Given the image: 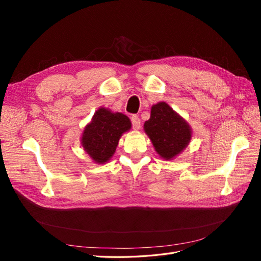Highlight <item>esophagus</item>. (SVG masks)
I'll return each mask as SVG.
<instances>
[{
	"mask_svg": "<svg viewBox=\"0 0 261 261\" xmlns=\"http://www.w3.org/2000/svg\"><path fill=\"white\" fill-rule=\"evenodd\" d=\"M130 121H132V128L134 130H138L140 128V118L137 115H132Z\"/></svg>",
	"mask_w": 261,
	"mask_h": 261,
	"instance_id": "34e87169",
	"label": "esophagus"
}]
</instances>
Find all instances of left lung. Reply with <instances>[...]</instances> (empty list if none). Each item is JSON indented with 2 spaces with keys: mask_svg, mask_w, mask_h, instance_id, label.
Listing matches in <instances>:
<instances>
[{
  "mask_svg": "<svg viewBox=\"0 0 261 261\" xmlns=\"http://www.w3.org/2000/svg\"><path fill=\"white\" fill-rule=\"evenodd\" d=\"M144 127L155 151L167 160L183 151L192 138L188 124L165 102L151 108V115Z\"/></svg>",
  "mask_w": 261,
  "mask_h": 261,
  "instance_id": "left-lung-1",
  "label": "left lung"
}]
</instances>
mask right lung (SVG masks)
<instances>
[{
  "label": "right lung",
  "mask_w": 261,
  "mask_h": 261,
  "mask_svg": "<svg viewBox=\"0 0 261 261\" xmlns=\"http://www.w3.org/2000/svg\"><path fill=\"white\" fill-rule=\"evenodd\" d=\"M130 126L126 115L101 108L86 126L82 138L83 147L94 162L105 163L113 155L122 134Z\"/></svg>",
  "instance_id": "add662e5"
}]
</instances>
